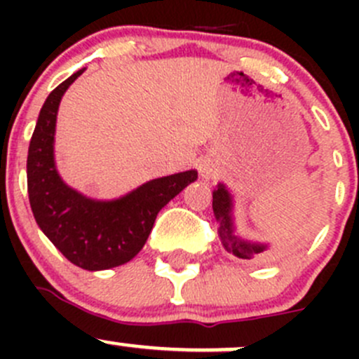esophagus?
<instances>
[{"mask_svg":"<svg viewBox=\"0 0 359 359\" xmlns=\"http://www.w3.org/2000/svg\"><path fill=\"white\" fill-rule=\"evenodd\" d=\"M200 173L201 177H205V179H210V177L215 175V170H213V166L210 165V163H203L200 166Z\"/></svg>","mask_w":359,"mask_h":359,"instance_id":"esophagus-1","label":"esophagus"}]
</instances>
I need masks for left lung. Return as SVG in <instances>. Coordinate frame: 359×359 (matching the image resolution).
Here are the masks:
<instances>
[{"label":"left lung","mask_w":359,"mask_h":359,"mask_svg":"<svg viewBox=\"0 0 359 359\" xmlns=\"http://www.w3.org/2000/svg\"><path fill=\"white\" fill-rule=\"evenodd\" d=\"M231 196L224 186L217 187L213 191V213L219 222V238L222 241L224 248L231 252L233 255L240 257V259L255 260L260 259L266 247L264 245L248 243V241L240 240L233 234V222H231Z\"/></svg>","instance_id":"obj_1"}]
</instances>
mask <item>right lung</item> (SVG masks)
I'll return each mask as SVG.
<instances>
[{
    "instance_id": "right-lung-1",
    "label": "right lung",
    "mask_w": 359,
    "mask_h": 359,
    "mask_svg": "<svg viewBox=\"0 0 359 359\" xmlns=\"http://www.w3.org/2000/svg\"><path fill=\"white\" fill-rule=\"evenodd\" d=\"M81 72L60 83L39 111L27 153V193L36 222L60 253L81 269L100 271L140 252L159 210L194 182L198 172L154 179L114 201L90 200L67 187L53 163V133L60 99Z\"/></svg>"
}]
</instances>
